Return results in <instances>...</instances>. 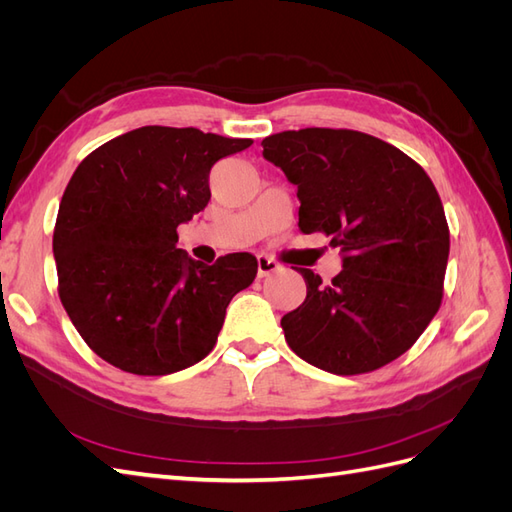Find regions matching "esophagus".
Listing matches in <instances>:
<instances>
[{"mask_svg": "<svg viewBox=\"0 0 512 512\" xmlns=\"http://www.w3.org/2000/svg\"><path fill=\"white\" fill-rule=\"evenodd\" d=\"M280 262H275L273 258L269 256H258V277H267L275 271H280Z\"/></svg>", "mask_w": 512, "mask_h": 512, "instance_id": "obj_1", "label": "esophagus"}]
</instances>
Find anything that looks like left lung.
I'll return each instance as SVG.
<instances>
[{
	"label": "left lung",
	"instance_id": "left-lung-1",
	"mask_svg": "<svg viewBox=\"0 0 512 512\" xmlns=\"http://www.w3.org/2000/svg\"><path fill=\"white\" fill-rule=\"evenodd\" d=\"M262 156L297 185L301 232L333 237L344 262L331 284L297 269L307 297L282 318L288 346L337 376L395 361L442 303L451 237L431 179L404 151L354 130L280 132Z\"/></svg>",
	"mask_w": 512,
	"mask_h": 512
}]
</instances>
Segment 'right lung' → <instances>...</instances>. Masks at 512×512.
<instances>
[{"label": "right lung", "instance_id": "obj_1", "mask_svg": "<svg viewBox=\"0 0 512 512\" xmlns=\"http://www.w3.org/2000/svg\"><path fill=\"white\" fill-rule=\"evenodd\" d=\"M252 145L196 128L145 126L79 164L53 232L59 299L100 359L166 376L213 350L226 307L258 271L252 254L215 265L177 247V226L211 198V166Z\"/></svg>", "mask_w": 512, "mask_h": 512}]
</instances>
